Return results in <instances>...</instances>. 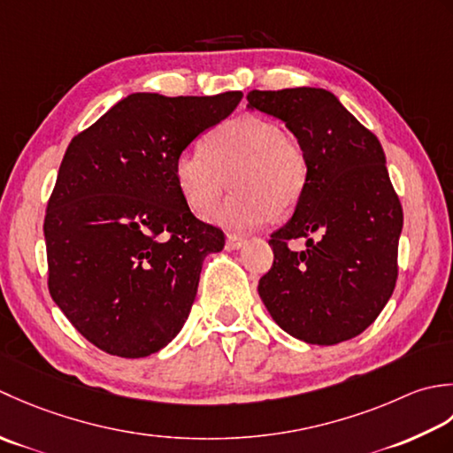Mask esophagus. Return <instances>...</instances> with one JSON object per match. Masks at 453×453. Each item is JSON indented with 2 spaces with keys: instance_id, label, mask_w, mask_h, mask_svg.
<instances>
[{
  "instance_id": "34e87169",
  "label": "esophagus",
  "mask_w": 453,
  "mask_h": 453,
  "mask_svg": "<svg viewBox=\"0 0 453 453\" xmlns=\"http://www.w3.org/2000/svg\"><path fill=\"white\" fill-rule=\"evenodd\" d=\"M246 244V240L242 236H236V234H228L226 236V248L228 250H240Z\"/></svg>"
}]
</instances>
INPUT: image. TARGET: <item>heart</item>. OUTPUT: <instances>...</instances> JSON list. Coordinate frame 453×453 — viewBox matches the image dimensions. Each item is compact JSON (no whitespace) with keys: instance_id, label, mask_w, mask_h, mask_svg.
Here are the masks:
<instances>
[{"instance_id":"1","label":"heart","mask_w":453,"mask_h":453,"mask_svg":"<svg viewBox=\"0 0 453 453\" xmlns=\"http://www.w3.org/2000/svg\"><path fill=\"white\" fill-rule=\"evenodd\" d=\"M228 178L236 191L211 220L244 233L273 213L297 207L309 178L303 146L265 117L240 115L220 123L201 149L183 150L173 160V180L181 199L197 215H207L223 196Z\"/></svg>"}]
</instances>
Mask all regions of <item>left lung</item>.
<instances>
[{"mask_svg":"<svg viewBox=\"0 0 453 453\" xmlns=\"http://www.w3.org/2000/svg\"><path fill=\"white\" fill-rule=\"evenodd\" d=\"M246 99L285 123L309 162L293 217L272 234L273 265L257 293L293 338L340 344L380 317L396 283L403 209L381 142L326 89H254ZM293 237H307L308 248L289 251Z\"/></svg>","mask_w":453,"mask_h":453,"instance_id":"left-lung-1","label":"left lung"}]
</instances>
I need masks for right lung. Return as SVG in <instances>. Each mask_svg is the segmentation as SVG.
<instances>
[{
    "label": "right lung",
    "mask_w": 453,
    "mask_h": 453,
    "mask_svg": "<svg viewBox=\"0 0 453 453\" xmlns=\"http://www.w3.org/2000/svg\"><path fill=\"white\" fill-rule=\"evenodd\" d=\"M240 99L131 94L72 138L44 217L49 291L104 352L146 357L186 325L225 234L193 217L173 160Z\"/></svg>",
    "instance_id": "right-lung-1"
}]
</instances>
